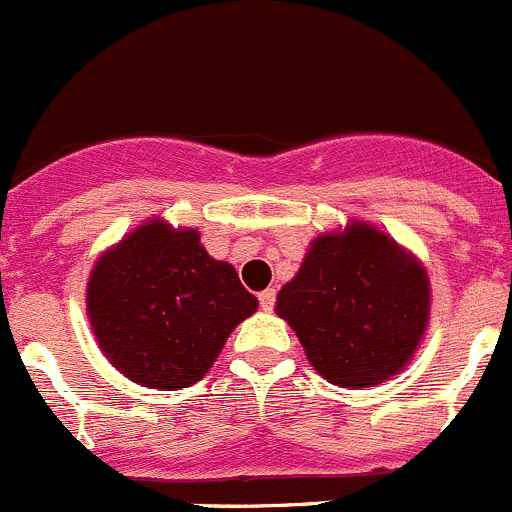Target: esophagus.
I'll return each instance as SVG.
<instances>
[{"label": "esophagus", "mask_w": 512, "mask_h": 512, "mask_svg": "<svg viewBox=\"0 0 512 512\" xmlns=\"http://www.w3.org/2000/svg\"><path fill=\"white\" fill-rule=\"evenodd\" d=\"M260 307L265 309V312H272V307H275V302H277V292L275 289H265V292H260Z\"/></svg>", "instance_id": "obj_1"}]
</instances>
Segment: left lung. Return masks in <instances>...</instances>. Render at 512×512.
<instances>
[{"mask_svg":"<svg viewBox=\"0 0 512 512\" xmlns=\"http://www.w3.org/2000/svg\"><path fill=\"white\" fill-rule=\"evenodd\" d=\"M428 294L414 257L356 223L312 242L275 309L324 379L366 389L409 364L428 322Z\"/></svg>","mask_w":512,"mask_h":512,"instance_id":"8db88e82","label":"left lung"}]
</instances>
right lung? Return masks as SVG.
<instances>
[{
  "instance_id": "right-lung-1",
  "label": "right lung",
  "mask_w": 512,
  "mask_h": 512,
  "mask_svg": "<svg viewBox=\"0 0 512 512\" xmlns=\"http://www.w3.org/2000/svg\"><path fill=\"white\" fill-rule=\"evenodd\" d=\"M86 309L98 347L123 376L173 391L203 379L257 297L235 267L205 252L198 230L153 220L96 262Z\"/></svg>"
}]
</instances>
